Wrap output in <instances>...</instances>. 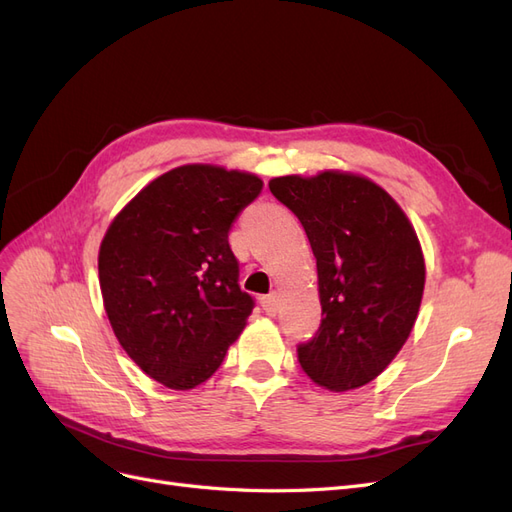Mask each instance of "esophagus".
Masks as SVG:
<instances>
[{
    "instance_id": "1",
    "label": "esophagus",
    "mask_w": 512,
    "mask_h": 512,
    "mask_svg": "<svg viewBox=\"0 0 512 512\" xmlns=\"http://www.w3.org/2000/svg\"><path fill=\"white\" fill-rule=\"evenodd\" d=\"M260 305H262V309H265V312H267L269 316H275L277 309H280V297H277L275 292H273V294H267V297L260 299Z\"/></svg>"
}]
</instances>
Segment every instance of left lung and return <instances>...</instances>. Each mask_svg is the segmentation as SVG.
<instances>
[{
    "instance_id": "1",
    "label": "left lung",
    "mask_w": 512,
    "mask_h": 512,
    "mask_svg": "<svg viewBox=\"0 0 512 512\" xmlns=\"http://www.w3.org/2000/svg\"><path fill=\"white\" fill-rule=\"evenodd\" d=\"M269 190L297 215L316 256L322 322L299 344V363L324 389H359L410 337L425 288L421 243L391 194L367 177L322 170L275 177Z\"/></svg>"
}]
</instances>
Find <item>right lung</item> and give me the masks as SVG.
Segmentation results:
<instances>
[{"label": "right lung", "mask_w": 512, "mask_h": 512, "mask_svg": "<svg viewBox=\"0 0 512 512\" xmlns=\"http://www.w3.org/2000/svg\"><path fill=\"white\" fill-rule=\"evenodd\" d=\"M260 190L252 173L177 166L106 230L98 273L108 322L130 359L168 389L209 380L252 314L228 232Z\"/></svg>", "instance_id": "obj_1"}]
</instances>
